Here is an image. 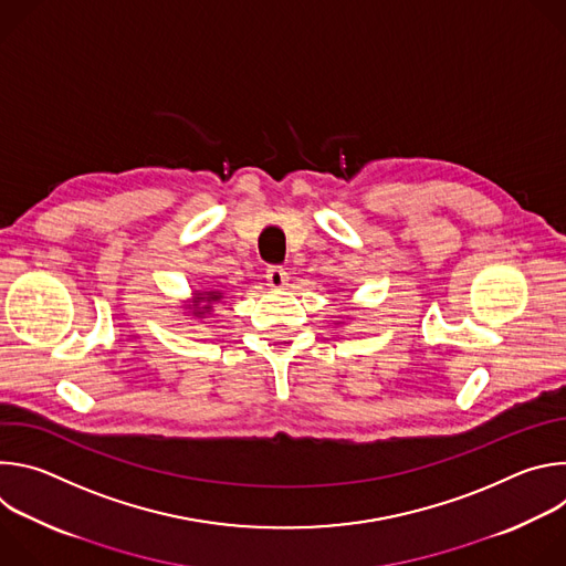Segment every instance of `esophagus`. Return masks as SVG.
Instances as JSON below:
<instances>
[{
	"instance_id": "34e87169",
	"label": "esophagus",
	"mask_w": 566,
	"mask_h": 566,
	"mask_svg": "<svg viewBox=\"0 0 566 566\" xmlns=\"http://www.w3.org/2000/svg\"><path fill=\"white\" fill-rule=\"evenodd\" d=\"M266 282H269V286H273V289H282V286H286V282H289V273H286L282 266H269V269H266Z\"/></svg>"
}]
</instances>
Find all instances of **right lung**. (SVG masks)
Here are the masks:
<instances>
[{"label":"right lung","mask_w":566,"mask_h":566,"mask_svg":"<svg viewBox=\"0 0 566 566\" xmlns=\"http://www.w3.org/2000/svg\"><path fill=\"white\" fill-rule=\"evenodd\" d=\"M221 295L219 293H208V295H203V297H197V302H208V304H203V306H199L197 308V313H206V311H210V302H214V300H219Z\"/></svg>","instance_id":"add662e5"}]
</instances>
